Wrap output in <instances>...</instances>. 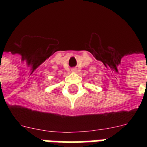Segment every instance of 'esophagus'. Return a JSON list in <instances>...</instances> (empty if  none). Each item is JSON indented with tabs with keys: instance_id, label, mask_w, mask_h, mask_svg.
I'll return each mask as SVG.
<instances>
[{
	"instance_id": "1",
	"label": "esophagus",
	"mask_w": 147,
	"mask_h": 147,
	"mask_svg": "<svg viewBox=\"0 0 147 147\" xmlns=\"http://www.w3.org/2000/svg\"><path fill=\"white\" fill-rule=\"evenodd\" d=\"M71 71H72V72H76V71H77V69H76V68H72V69H71Z\"/></svg>"
}]
</instances>
